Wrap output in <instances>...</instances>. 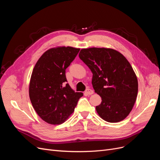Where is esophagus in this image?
<instances>
[{"instance_id": "obj_1", "label": "esophagus", "mask_w": 160, "mask_h": 160, "mask_svg": "<svg viewBox=\"0 0 160 160\" xmlns=\"http://www.w3.org/2000/svg\"><path fill=\"white\" fill-rule=\"evenodd\" d=\"M85 93L88 95H92L93 93V91L91 90V89H86V91H85Z\"/></svg>"}]
</instances>
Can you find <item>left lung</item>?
Masks as SVG:
<instances>
[{
  "label": "left lung",
  "mask_w": 160,
  "mask_h": 160,
  "mask_svg": "<svg viewBox=\"0 0 160 160\" xmlns=\"http://www.w3.org/2000/svg\"><path fill=\"white\" fill-rule=\"evenodd\" d=\"M79 57L93 73L92 85L101 103L96 111L103 120L121 122L132 110L138 91L137 76L122 53L109 48L82 49Z\"/></svg>",
  "instance_id": "8db88e82"
}]
</instances>
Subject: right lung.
Returning a JSON list of instances; mask_svg holds the SVG:
<instances>
[{
  "label": "right lung",
  "mask_w": 160,
  "mask_h": 160,
  "mask_svg": "<svg viewBox=\"0 0 160 160\" xmlns=\"http://www.w3.org/2000/svg\"><path fill=\"white\" fill-rule=\"evenodd\" d=\"M79 50L71 47L51 48L41 55L32 70L29 98L37 113L48 123L65 122L83 95L66 83L65 69Z\"/></svg>",
  "instance_id": "right-lung-1"
}]
</instances>
